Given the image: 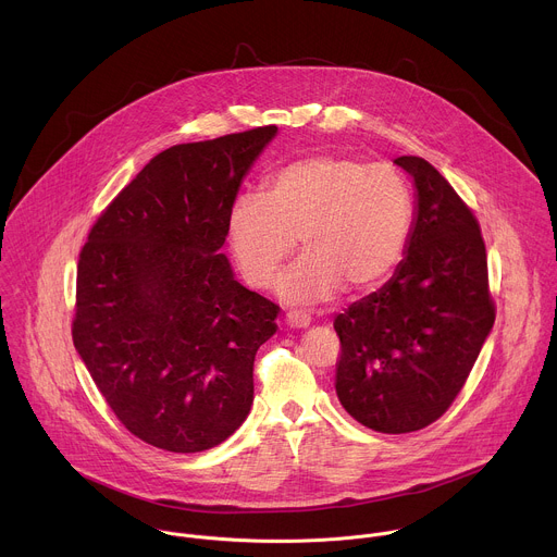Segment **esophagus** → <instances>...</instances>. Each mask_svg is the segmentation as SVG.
<instances>
[{
  "instance_id": "obj_1",
  "label": "esophagus",
  "mask_w": 557,
  "mask_h": 557,
  "mask_svg": "<svg viewBox=\"0 0 557 557\" xmlns=\"http://www.w3.org/2000/svg\"><path fill=\"white\" fill-rule=\"evenodd\" d=\"M310 321L312 319L306 312H299V310H288L286 312V325H290V327H308Z\"/></svg>"
}]
</instances>
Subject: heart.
I'll list each match as a JSON object with an SVG mask.
<instances>
[{
    "mask_svg": "<svg viewBox=\"0 0 557 557\" xmlns=\"http://www.w3.org/2000/svg\"><path fill=\"white\" fill-rule=\"evenodd\" d=\"M414 227L406 177L388 164L351 156H310L277 169L264 195L243 193L227 214L230 249L247 284L264 288L297 238L306 253L277 293L317 304L380 288L404 262Z\"/></svg>",
    "mask_w": 557,
    "mask_h": 557,
    "instance_id": "obj_1",
    "label": "heart"
}]
</instances>
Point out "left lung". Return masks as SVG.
Here are the masks:
<instances>
[{
	"instance_id": "8db88e82",
	"label": "left lung",
	"mask_w": 557,
	"mask_h": 557,
	"mask_svg": "<svg viewBox=\"0 0 557 557\" xmlns=\"http://www.w3.org/2000/svg\"><path fill=\"white\" fill-rule=\"evenodd\" d=\"M395 162L419 197L408 253L388 284L334 319L336 395L382 434L423 430L449 410L497 314L473 210L425 158Z\"/></svg>"
}]
</instances>
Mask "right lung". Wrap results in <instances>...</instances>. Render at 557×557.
Segmentation results:
<instances>
[{
    "instance_id": "right-lung-1",
    "label": "right lung",
    "mask_w": 557,
    "mask_h": 557,
    "mask_svg": "<svg viewBox=\"0 0 557 557\" xmlns=\"http://www.w3.org/2000/svg\"><path fill=\"white\" fill-rule=\"evenodd\" d=\"M262 125L173 145L101 210L77 260L73 345L121 425L197 454L247 419L253 360L280 306L234 280L219 249Z\"/></svg>"
}]
</instances>
